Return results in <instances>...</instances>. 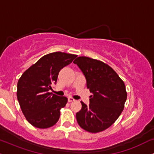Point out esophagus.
I'll return each instance as SVG.
<instances>
[{
  "instance_id": "34e87169",
  "label": "esophagus",
  "mask_w": 154,
  "mask_h": 154,
  "mask_svg": "<svg viewBox=\"0 0 154 154\" xmlns=\"http://www.w3.org/2000/svg\"><path fill=\"white\" fill-rule=\"evenodd\" d=\"M68 102H73V101H75V100H74L73 98L68 97Z\"/></svg>"
}]
</instances>
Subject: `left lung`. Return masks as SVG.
<instances>
[{
  "instance_id": "1",
  "label": "left lung",
  "mask_w": 154,
  "mask_h": 154,
  "mask_svg": "<svg viewBox=\"0 0 154 154\" xmlns=\"http://www.w3.org/2000/svg\"><path fill=\"white\" fill-rule=\"evenodd\" d=\"M73 63L82 71L87 88L93 94L88 106L81 101L82 108L76 113L77 122L88 132L103 131L123 111L127 98L124 83L113 68L100 60L80 56Z\"/></svg>"
}]
</instances>
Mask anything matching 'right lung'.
<instances>
[{
  "mask_svg": "<svg viewBox=\"0 0 154 154\" xmlns=\"http://www.w3.org/2000/svg\"><path fill=\"white\" fill-rule=\"evenodd\" d=\"M76 55L55 52L41 58L23 73L17 85V98L26 120L38 128L56 124L60 110L68 98L48 92L56 84L58 73L76 58Z\"/></svg>",
  "mask_w": 154,
  "mask_h": 154,
  "instance_id": "right-lung-1",
  "label": "right lung"
}]
</instances>
